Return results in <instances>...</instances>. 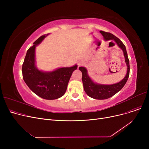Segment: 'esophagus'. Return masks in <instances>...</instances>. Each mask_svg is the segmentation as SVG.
Wrapping results in <instances>:
<instances>
[{
    "mask_svg": "<svg viewBox=\"0 0 149 149\" xmlns=\"http://www.w3.org/2000/svg\"><path fill=\"white\" fill-rule=\"evenodd\" d=\"M84 64V61L83 60H80L79 61V63H78V66H79V67L83 65Z\"/></svg>",
    "mask_w": 149,
    "mask_h": 149,
    "instance_id": "1",
    "label": "esophagus"
}]
</instances>
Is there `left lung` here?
<instances>
[{
  "mask_svg": "<svg viewBox=\"0 0 149 149\" xmlns=\"http://www.w3.org/2000/svg\"><path fill=\"white\" fill-rule=\"evenodd\" d=\"M100 32L102 34L105 41L113 40L118 46L119 48L122 49L125 58V62H126V64L127 65V73L126 76L124 77V79L118 83L112 84H98L94 82L88 75L86 68L83 66L79 68L80 70L82 72V81L83 88L86 94L89 97L94 99L105 100L113 96L124 87L129 76L130 65L126 46H125L123 43L118 38H117L111 33H106L103 31H100Z\"/></svg>",
  "mask_w": 149,
  "mask_h": 149,
  "instance_id": "obj_1",
  "label": "left lung"
}]
</instances>
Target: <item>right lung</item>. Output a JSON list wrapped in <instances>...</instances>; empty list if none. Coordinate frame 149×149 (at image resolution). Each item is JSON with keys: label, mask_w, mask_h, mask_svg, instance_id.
<instances>
[{"label": "right lung", "mask_w": 149, "mask_h": 149, "mask_svg": "<svg viewBox=\"0 0 149 149\" xmlns=\"http://www.w3.org/2000/svg\"><path fill=\"white\" fill-rule=\"evenodd\" d=\"M48 34L39 37L27 51L22 71L23 80L37 95L46 100H55L65 94L70 78L78 66L59 68L48 72L37 68L36 48Z\"/></svg>", "instance_id": "obj_1"}]
</instances>
